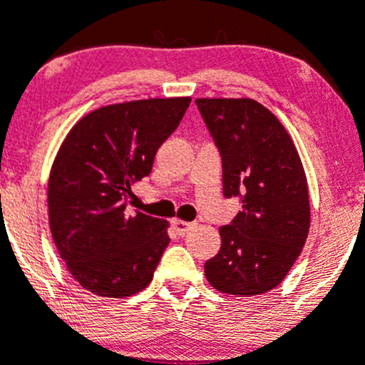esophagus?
Wrapping results in <instances>:
<instances>
[{
    "instance_id": "esophagus-1",
    "label": "esophagus",
    "mask_w": 365,
    "mask_h": 365,
    "mask_svg": "<svg viewBox=\"0 0 365 365\" xmlns=\"http://www.w3.org/2000/svg\"><path fill=\"white\" fill-rule=\"evenodd\" d=\"M173 228H175V232L178 233V235H185V233H189L190 230L194 228V222H187V221H180V219H175V221H173Z\"/></svg>"
}]
</instances>
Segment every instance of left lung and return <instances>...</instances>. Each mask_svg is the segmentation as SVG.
I'll return each mask as SVG.
<instances>
[{"instance_id":"1","label":"left lung","mask_w":365,"mask_h":365,"mask_svg":"<svg viewBox=\"0 0 365 365\" xmlns=\"http://www.w3.org/2000/svg\"><path fill=\"white\" fill-rule=\"evenodd\" d=\"M200 114L222 162V194L242 210L219 228L221 250L205 277L226 294L255 296L282 284L310 228L307 176L278 118L250 98H200Z\"/></svg>"}]
</instances>
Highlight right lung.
Returning a JSON list of instances; mask_svg holds the SVG:
<instances>
[{
  "instance_id": "1",
  "label": "right lung",
  "mask_w": 365,
  "mask_h": 365,
  "mask_svg": "<svg viewBox=\"0 0 365 365\" xmlns=\"http://www.w3.org/2000/svg\"><path fill=\"white\" fill-rule=\"evenodd\" d=\"M190 98L108 105L67 133L48 183L49 228L74 280L105 298L137 294L169 244L168 222L128 212L132 185L178 128Z\"/></svg>"
}]
</instances>
